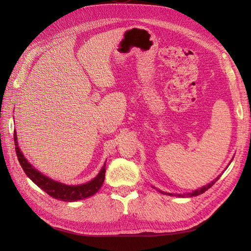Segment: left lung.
<instances>
[{"label": "left lung", "instance_id": "obj_1", "mask_svg": "<svg viewBox=\"0 0 251 251\" xmlns=\"http://www.w3.org/2000/svg\"><path fill=\"white\" fill-rule=\"evenodd\" d=\"M218 179H219V177H217L214 181H211L210 183H208V184L204 185V186H202V188H200V189H197V190H195V191H193V192H191V193H186V194H173V193H167V192H163V191L158 190V189H156V190L159 192V193H162V194H166V195H170V196H178V197H192V196H197V195H200V194H202V193H204L205 191H207L208 189H210L211 186L216 183V181H217Z\"/></svg>", "mask_w": 251, "mask_h": 251}]
</instances>
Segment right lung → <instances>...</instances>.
Instances as JSON below:
<instances>
[{"mask_svg":"<svg viewBox=\"0 0 251 251\" xmlns=\"http://www.w3.org/2000/svg\"><path fill=\"white\" fill-rule=\"evenodd\" d=\"M14 141H15V150L17 154L18 161L23 167L25 174L33 181V182L50 195L52 199L63 201H76L79 200L87 199L89 196H93L100 190L101 185L103 184L104 175H105V163L101 167L99 174L94 179L86 183L77 184V185H68L65 183L58 182L52 180L51 178L40 173L35 167L32 166V164L28 162L21 152L17 141V132L14 131Z\"/></svg>","mask_w":251,"mask_h":251,"instance_id":"1","label":"right lung"}]
</instances>
